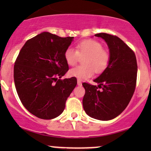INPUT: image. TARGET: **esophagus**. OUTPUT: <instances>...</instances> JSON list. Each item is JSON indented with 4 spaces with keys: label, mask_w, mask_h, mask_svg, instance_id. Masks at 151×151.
<instances>
[{
    "label": "esophagus",
    "mask_w": 151,
    "mask_h": 151,
    "mask_svg": "<svg viewBox=\"0 0 151 151\" xmlns=\"http://www.w3.org/2000/svg\"><path fill=\"white\" fill-rule=\"evenodd\" d=\"M77 84H78V86H81L82 85V82L80 81V80H77Z\"/></svg>",
    "instance_id": "esophagus-1"
}]
</instances>
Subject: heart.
<instances>
[{
  "label": "heart",
  "mask_w": 151,
  "mask_h": 151,
  "mask_svg": "<svg viewBox=\"0 0 151 151\" xmlns=\"http://www.w3.org/2000/svg\"><path fill=\"white\" fill-rule=\"evenodd\" d=\"M77 50L69 47L65 51V59L68 65L74 66L78 63L79 56L86 55L84 65H79L70 69L69 74L78 80H85L91 77L95 71L96 73L102 72L109 63V54L104 50L100 42L94 40H84L77 45Z\"/></svg>",
  "instance_id": "1"
}]
</instances>
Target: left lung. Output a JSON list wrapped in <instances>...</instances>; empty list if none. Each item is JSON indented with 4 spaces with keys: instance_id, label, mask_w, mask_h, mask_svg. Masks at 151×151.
Returning a JSON list of instances; mask_svg holds the SVG:
<instances>
[{
    "instance_id": "left-lung-1",
    "label": "left lung",
    "mask_w": 151,
    "mask_h": 151,
    "mask_svg": "<svg viewBox=\"0 0 151 151\" xmlns=\"http://www.w3.org/2000/svg\"><path fill=\"white\" fill-rule=\"evenodd\" d=\"M95 36L106 42L110 58L107 67L93 80L98 86L82 84L85 89L82 104L92 118L111 120L122 113L131 100L137 80V60L133 51L118 37L105 33Z\"/></svg>"
}]
</instances>
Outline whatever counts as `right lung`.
<instances>
[{
  "mask_svg": "<svg viewBox=\"0 0 151 151\" xmlns=\"http://www.w3.org/2000/svg\"><path fill=\"white\" fill-rule=\"evenodd\" d=\"M74 37L42 32L22 47L14 68V84L22 104L39 118L51 119L63 112L76 78L60 80L69 69L65 51Z\"/></svg>",
  "mask_w": 151,
  "mask_h": 151,
  "instance_id": "add662e5",
  "label": "right lung"
}]
</instances>
